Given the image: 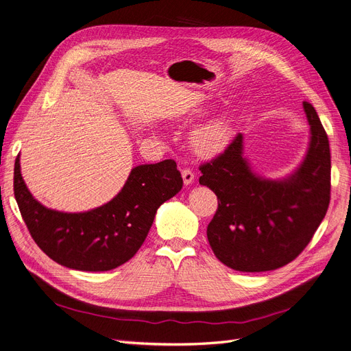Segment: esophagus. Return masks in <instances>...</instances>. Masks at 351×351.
Segmentation results:
<instances>
[{"label":"esophagus","mask_w":351,"mask_h":351,"mask_svg":"<svg viewBox=\"0 0 351 351\" xmlns=\"http://www.w3.org/2000/svg\"><path fill=\"white\" fill-rule=\"evenodd\" d=\"M181 176H183V181H184V186H190L193 181H194V173L191 170H183L181 171Z\"/></svg>","instance_id":"1"}]
</instances>
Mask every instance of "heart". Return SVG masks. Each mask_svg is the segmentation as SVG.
<instances>
[{"instance_id": "obj_1", "label": "heart", "mask_w": 351, "mask_h": 351, "mask_svg": "<svg viewBox=\"0 0 351 351\" xmlns=\"http://www.w3.org/2000/svg\"><path fill=\"white\" fill-rule=\"evenodd\" d=\"M233 139V128L228 118L219 117L199 125L191 132V147L204 158H213L229 147Z\"/></svg>"}]
</instances>
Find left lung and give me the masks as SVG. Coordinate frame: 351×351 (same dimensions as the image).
Here are the masks:
<instances>
[{
  "mask_svg": "<svg viewBox=\"0 0 351 351\" xmlns=\"http://www.w3.org/2000/svg\"><path fill=\"white\" fill-rule=\"evenodd\" d=\"M310 144L287 177L256 174L243 156V135L200 167L199 183L213 190L219 207L207 226L216 258L241 272H265L295 259L324 219L330 203L331 156L314 106L302 104Z\"/></svg>",
  "mask_w": 351,
  "mask_h": 351,
  "instance_id": "1",
  "label": "left lung"
}]
</instances>
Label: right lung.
<instances>
[{
	"instance_id": "right-lung-1",
	"label": "right lung",
	"mask_w": 351,
	"mask_h": 351,
	"mask_svg": "<svg viewBox=\"0 0 351 351\" xmlns=\"http://www.w3.org/2000/svg\"><path fill=\"white\" fill-rule=\"evenodd\" d=\"M183 187L174 160L134 167L110 202L88 212L67 213L41 204L14 167V195L34 242L66 268L102 272L128 262L144 243L158 207Z\"/></svg>"
}]
</instances>
